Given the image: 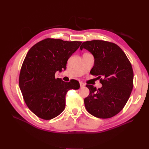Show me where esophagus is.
Here are the masks:
<instances>
[{
    "instance_id": "esophagus-1",
    "label": "esophagus",
    "mask_w": 149,
    "mask_h": 149,
    "mask_svg": "<svg viewBox=\"0 0 149 149\" xmlns=\"http://www.w3.org/2000/svg\"><path fill=\"white\" fill-rule=\"evenodd\" d=\"M79 84H80V87H81V88H83L84 86H85L84 83H83V82H80V83H79Z\"/></svg>"
}]
</instances>
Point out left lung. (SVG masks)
Listing matches in <instances>:
<instances>
[{
  "mask_svg": "<svg viewBox=\"0 0 149 149\" xmlns=\"http://www.w3.org/2000/svg\"><path fill=\"white\" fill-rule=\"evenodd\" d=\"M84 48L94 58L90 73L97 76L102 87L87 84L89 96L84 100L88 112L97 118H110L118 114L127 103L133 88L134 73L125 53L116 44L103 40L84 42Z\"/></svg>",
  "mask_w": 149,
  "mask_h": 149,
  "instance_id": "obj_1",
  "label": "left lung"
}]
</instances>
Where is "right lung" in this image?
Listing matches in <instances>:
<instances>
[{"label":"right lung","mask_w":149,"mask_h":149,"mask_svg":"<svg viewBox=\"0 0 149 149\" xmlns=\"http://www.w3.org/2000/svg\"><path fill=\"white\" fill-rule=\"evenodd\" d=\"M81 43L47 38L34 45L26 54L19 87L26 106L38 118L49 120L60 115L65 108L66 93L79 88L78 81L65 82L55 74L66 70L68 60Z\"/></svg>","instance_id":"right-lung-1"}]
</instances>
